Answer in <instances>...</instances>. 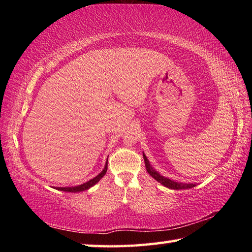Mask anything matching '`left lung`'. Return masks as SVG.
<instances>
[{"label": "left lung", "instance_id": "1", "mask_svg": "<svg viewBox=\"0 0 252 252\" xmlns=\"http://www.w3.org/2000/svg\"><path fill=\"white\" fill-rule=\"evenodd\" d=\"M143 157H144V161H145V165H146L147 172H148L149 174H151L155 180L158 181L159 183H161L162 185L169 187V189H191V187L196 186L195 184L182 183V182H175V181H173V180H170V179H168V178H164V176L160 175L156 170H154V169L152 168V165H151V163H149V161L147 160L145 155H143Z\"/></svg>", "mask_w": 252, "mask_h": 252}]
</instances>
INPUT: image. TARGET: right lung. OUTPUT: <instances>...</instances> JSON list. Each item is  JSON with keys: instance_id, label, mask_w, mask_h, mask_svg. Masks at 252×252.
<instances>
[{"instance_id": "1", "label": "right lung", "mask_w": 252, "mask_h": 252, "mask_svg": "<svg viewBox=\"0 0 252 252\" xmlns=\"http://www.w3.org/2000/svg\"><path fill=\"white\" fill-rule=\"evenodd\" d=\"M107 161H108V160H107ZM107 165H108V164H107V162H106V165H105L104 170L101 171V172H100L97 176H95L94 179H92V180H90L89 182H87V183H83V184L78 185V186H72V187H57V189L63 190V191H70V192L83 191V190H85V189H89L90 187H92L93 185H95V184L97 183V182L106 174V172H107Z\"/></svg>"}]
</instances>
